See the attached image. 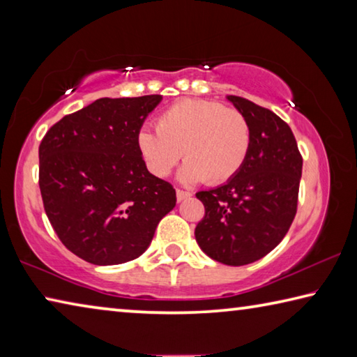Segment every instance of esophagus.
Returning <instances> with one entry per match:
<instances>
[{"mask_svg": "<svg viewBox=\"0 0 357 357\" xmlns=\"http://www.w3.org/2000/svg\"><path fill=\"white\" fill-rule=\"evenodd\" d=\"M192 193L189 190H183V189H176V198L178 202H183L187 200V198H190Z\"/></svg>", "mask_w": 357, "mask_h": 357, "instance_id": "esophagus-1", "label": "esophagus"}]
</instances>
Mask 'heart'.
I'll return each mask as SVG.
<instances>
[{
	"mask_svg": "<svg viewBox=\"0 0 357 357\" xmlns=\"http://www.w3.org/2000/svg\"><path fill=\"white\" fill-rule=\"evenodd\" d=\"M138 149L155 176L165 178L184 154L185 183L222 184L236 176L249 155L252 128L238 108L185 99L160 114L157 129H142Z\"/></svg>",
	"mask_w": 357,
	"mask_h": 357,
	"instance_id": "heart-1",
	"label": "heart"
}]
</instances>
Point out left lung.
Returning <instances> with one entry per match:
<instances>
[{
  "label": "left lung",
  "instance_id": "left-lung-1",
  "mask_svg": "<svg viewBox=\"0 0 357 357\" xmlns=\"http://www.w3.org/2000/svg\"><path fill=\"white\" fill-rule=\"evenodd\" d=\"M228 100L249 119L250 151L236 176L195 193L204 206L195 239L215 261L244 266L275 249L291 227L302 155L289 126L275 113L239 96Z\"/></svg>",
  "mask_w": 357,
  "mask_h": 357
}]
</instances>
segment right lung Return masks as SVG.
<instances>
[{"label": "right lung", "mask_w": 357, "mask_h": 357, "mask_svg": "<svg viewBox=\"0 0 357 357\" xmlns=\"http://www.w3.org/2000/svg\"><path fill=\"white\" fill-rule=\"evenodd\" d=\"M160 94L102 98L66 114L39 146V187L58 238L84 261L112 266L148 249L176 204L173 185L151 174L137 137Z\"/></svg>", "instance_id": "obj_1"}]
</instances>
